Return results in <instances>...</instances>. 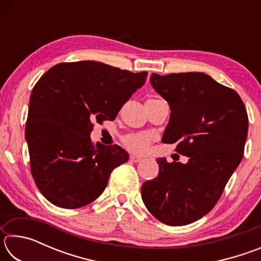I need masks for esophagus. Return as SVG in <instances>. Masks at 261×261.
<instances>
[{
    "label": "esophagus",
    "mask_w": 261,
    "mask_h": 261,
    "mask_svg": "<svg viewBox=\"0 0 261 261\" xmlns=\"http://www.w3.org/2000/svg\"><path fill=\"white\" fill-rule=\"evenodd\" d=\"M130 160L134 161V162H140L141 160H143V158L137 156V155H131V156H130Z\"/></svg>",
    "instance_id": "1"
}]
</instances>
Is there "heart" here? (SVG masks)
I'll use <instances>...</instances> for the list:
<instances>
[{
  "label": "heart",
  "instance_id": "1",
  "mask_svg": "<svg viewBox=\"0 0 261 261\" xmlns=\"http://www.w3.org/2000/svg\"><path fill=\"white\" fill-rule=\"evenodd\" d=\"M126 146L134 152H144L149 144V138L146 135H132L125 139Z\"/></svg>",
  "mask_w": 261,
  "mask_h": 261
}]
</instances>
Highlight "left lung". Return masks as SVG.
<instances>
[{
    "label": "left lung",
    "instance_id": "left-lung-1",
    "mask_svg": "<svg viewBox=\"0 0 261 261\" xmlns=\"http://www.w3.org/2000/svg\"><path fill=\"white\" fill-rule=\"evenodd\" d=\"M149 82L171 112L161 141L177 144L189 161L156 159L159 175L141 185V198L160 222L185 226L213 208L241 163L246 109L237 92L202 72L152 73Z\"/></svg>",
    "mask_w": 261,
    "mask_h": 261
}]
</instances>
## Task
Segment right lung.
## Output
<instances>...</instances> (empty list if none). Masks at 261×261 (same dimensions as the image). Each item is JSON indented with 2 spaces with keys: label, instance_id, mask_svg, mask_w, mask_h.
<instances>
[{
  "label": "right lung",
  "instance_id": "right-lung-1",
  "mask_svg": "<svg viewBox=\"0 0 261 261\" xmlns=\"http://www.w3.org/2000/svg\"><path fill=\"white\" fill-rule=\"evenodd\" d=\"M146 77L82 61L56 64L35 84L25 137L34 182L51 204L73 210L94 201L129 160L118 145L92 144V122L115 120Z\"/></svg>",
  "mask_w": 261,
  "mask_h": 261
}]
</instances>
